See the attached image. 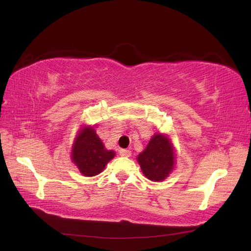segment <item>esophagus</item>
<instances>
[{
	"label": "esophagus",
	"mask_w": 251,
	"mask_h": 251,
	"mask_svg": "<svg viewBox=\"0 0 251 251\" xmlns=\"http://www.w3.org/2000/svg\"><path fill=\"white\" fill-rule=\"evenodd\" d=\"M118 152H120V155L122 157H129L131 155L130 151H128V150H120V151Z\"/></svg>",
	"instance_id": "34e87169"
}]
</instances>
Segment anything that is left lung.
Segmentation results:
<instances>
[{"mask_svg": "<svg viewBox=\"0 0 251 251\" xmlns=\"http://www.w3.org/2000/svg\"><path fill=\"white\" fill-rule=\"evenodd\" d=\"M144 176L151 181H163L171 175L176 164V150L168 134L155 133L137 156Z\"/></svg>", "mask_w": 251, "mask_h": 251, "instance_id": "1", "label": "left lung"}]
</instances>
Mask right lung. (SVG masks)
Instances as JSON below:
<instances>
[{
    "instance_id": "obj_1",
    "label": "right lung",
    "mask_w": 251,
    "mask_h": 251,
    "mask_svg": "<svg viewBox=\"0 0 251 251\" xmlns=\"http://www.w3.org/2000/svg\"><path fill=\"white\" fill-rule=\"evenodd\" d=\"M115 155V151L105 147L94 126L80 125L72 145L71 160L83 176L99 175Z\"/></svg>"
}]
</instances>
